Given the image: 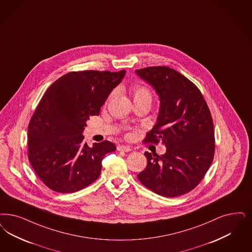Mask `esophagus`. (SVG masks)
Listing matches in <instances>:
<instances>
[{
  "label": "esophagus",
  "mask_w": 252,
  "mask_h": 252,
  "mask_svg": "<svg viewBox=\"0 0 252 252\" xmlns=\"http://www.w3.org/2000/svg\"><path fill=\"white\" fill-rule=\"evenodd\" d=\"M117 150L120 151V152H126V153H127V152H130L131 148L129 147V146H126V145H120V146L117 147Z\"/></svg>",
  "instance_id": "obj_1"
}]
</instances>
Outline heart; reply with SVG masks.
Instances as JSON below:
<instances>
[{
	"label": "heart",
	"mask_w": 252,
	"mask_h": 252,
	"mask_svg": "<svg viewBox=\"0 0 252 252\" xmlns=\"http://www.w3.org/2000/svg\"><path fill=\"white\" fill-rule=\"evenodd\" d=\"M131 93L133 95L134 102L146 101V102H149L151 104L153 95H152V93H151V91L148 87L140 86V85L134 86L131 88Z\"/></svg>",
	"instance_id": "1"
}]
</instances>
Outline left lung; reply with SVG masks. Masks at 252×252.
<instances>
[{
  "mask_svg": "<svg viewBox=\"0 0 252 252\" xmlns=\"http://www.w3.org/2000/svg\"><path fill=\"white\" fill-rule=\"evenodd\" d=\"M160 99L157 123L145 142H162L165 154L145 152L147 166L138 175L151 191L175 197L202 181L214 157V127L208 105L189 79L169 67L136 69Z\"/></svg>",
  "mask_w": 252,
  "mask_h": 252,
  "instance_id": "left-lung-1",
  "label": "left lung"
}]
</instances>
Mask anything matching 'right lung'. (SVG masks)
Segmentation results:
<instances>
[{"instance_id": "obj_1", "label": "right lung", "mask_w": 252, "mask_h": 252, "mask_svg": "<svg viewBox=\"0 0 252 252\" xmlns=\"http://www.w3.org/2000/svg\"><path fill=\"white\" fill-rule=\"evenodd\" d=\"M125 74L126 69L72 71L46 90L29 124L28 157L53 191L74 192L94 183L105 155L116 150L108 140L89 147L82 134Z\"/></svg>"}]
</instances>
